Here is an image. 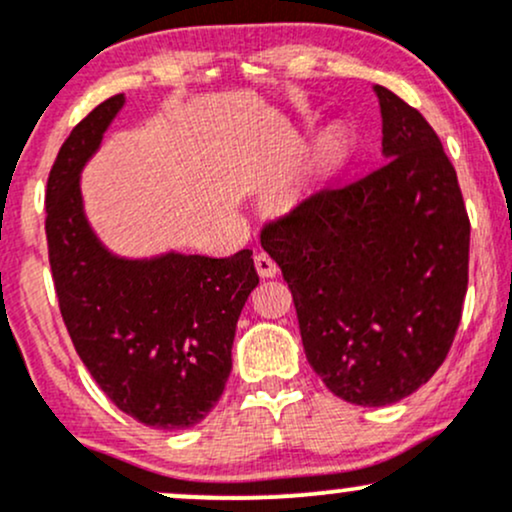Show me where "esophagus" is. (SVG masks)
I'll return each mask as SVG.
<instances>
[{
	"label": "esophagus",
	"mask_w": 512,
	"mask_h": 512,
	"mask_svg": "<svg viewBox=\"0 0 512 512\" xmlns=\"http://www.w3.org/2000/svg\"><path fill=\"white\" fill-rule=\"evenodd\" d=\"M255 269L262 279H272V276L279 274V264H276L267 252H257L255 255Z\"/></svg>",
	"instance_id": "1"
}]
</instances>
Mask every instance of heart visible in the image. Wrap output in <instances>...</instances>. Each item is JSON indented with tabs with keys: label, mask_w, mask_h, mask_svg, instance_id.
Masks as SVG:
<instances>
[{
	"label": "heart",
	"mask_w": 512,
	"mask_h": 512,
	"mask_svg": "<svg viewBox=\"0 0 512 512\" xmlns=\"http://www.w3.org/2000/svg\"><path fill=\"white\" fill-rule=\"evenodd\" d=\"M344 154V137L339 132H332L327 134L325 142L320 146V161L322 166H332V163H337L339 158Z\"/></svg>",
	"instance_id": "heart-1"
}]
</instances>
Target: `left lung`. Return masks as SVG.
Listing matches in <instances>:
<instances>
[{
    "mask_svg": "<svg viewBox=\"0 0 512 512\" xmlns=\"http://www.w3.org/2000/svg\"><path fill=\"white\" fill-rule=\"evenodd\" d=\"M385 163L262 228L308 363L337 397L385 407L443 366L469 281V216L426 117L375 86Z\"/></svg>",
    "mask_w": 512,
    "mask_h": 512,
    "instance_id": "1",
    "label": "left lung"
}]
</instances>
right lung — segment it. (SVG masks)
Segmentation results:
<instances>
[{
  "label": "right lung",
  "instance_id": "right-lung-1",
  "mask_svg": "<svg viewBox=\"0 0 512 512\" xmlns=\"http://www.w3.org/2000/svg\"><path fill=\"white\" fill-rule=\"evenodd\" d=\"M125 96L72 129L45 190V236L57 303L88 373L117 409L154 428H190L231 375L240 310L260 284L252 250L231 257L120 260L98 243L81 207L79 173Z\"/></svg>",
  "mask_w": 512,
  "mask_h": 512
}]
</instances>
